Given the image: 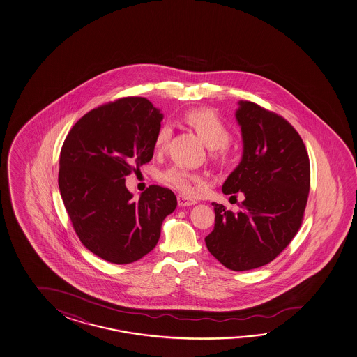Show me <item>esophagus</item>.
I'll return each instance as SVG.
<instances>
[{
  "instance_id": "esophagus-1",
  "label": "esophagus",
  "mask_w": 357,
  "mask_h": 357,
  "mask_svg": "<svg viewBox=\"0 0 357 357\" xmlns=\"http://www.w3.org/2000/svg\"><path fill=\"white\" fill-rule=\"evenodd\" d=\"M176 199H178L179 207H189V206H195V203H197L193 199H189L187 197H184V195H178Z\"/></svg>"
}]
</instances>
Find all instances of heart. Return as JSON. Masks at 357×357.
<instances>
[{"label":"heart","instance_id":"1","mask_svg":"<svg viewBox=\"0 0 357 357\" xmlns=\"http://www.w3.org/2000/svg\"><path fill=\"white\" fill-rule=\"evenodd\" d=\"M185 121L195 128L201 136L203 142L209 149H221L231 140V132L225 122L209 109H192L185 114ZM172 136V128L164 125L159 128L155 136L154 148L156 151H162L168 145ZM162 181L173 188L181 190L187 195H195L198 190L201 176L190 172L182 165H173L162 172Z\"/></svg>","mask_w":357,"mask_h":357}]
</instances>
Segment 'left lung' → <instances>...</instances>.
Segmentation results:
<instances>
[{
	"label": "left lung",
	"instance_id": "obj_1",
	"mask_svg": "<svg viewBox=\"0 0 357 357\" xmlns=\"http://www.w3.org/2000/svg\"><path fill=\"white\" fill-rule=\"evenodd\" d=\"M241 162L222 185L225 195L241 192V211L213 202L215 229L204 241L227 269H256L273 261L302 225L310 195V167L302 137L282 116L254 102L240 101Z\"/></svg>",
	"mask_w": 357,
	"mask_h": 357
}]
</instances>
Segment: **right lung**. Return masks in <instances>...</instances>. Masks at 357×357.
<instances>
[{
    "instance_id": "obj_1",
    "label": "right lung",
    "mask_w": 357,
    "mask_h": 357,
    "mask_svg": "<svg viewBox=\"0 0 357 357\" xmlns=\"http://www.w3.org/2000/svg\"><path fill=\"white\" fill-rule=\"evenodd\" d=\"M162 117L144 97L121 98L84 114L61 146L58 184L68 215L82 243L108 263L149 254L176 208L170 189L150 185L135 201L125 185L151 160Z\"/></svg>"
}]
</instances>
